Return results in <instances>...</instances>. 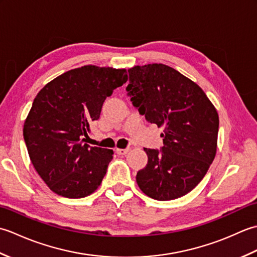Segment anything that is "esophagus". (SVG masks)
<instances>
[{
    "label": "esophagus",
    "instance_id": "1",
    "mask_svg": "<svg viewBox=\"0 0 257 257\" xmlns=\"http://www.w3.org/2000/svg\"><path fill=\"white\" fill-rule=\"evenodd\" d=\"M128 151H129V148H125V149H116V152L118 155H121V156H124V155H127L128 154Z\"/></svg>",
    "mask_w": 257,
    "mask_h": 257
}]
</instances>
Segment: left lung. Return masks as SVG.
I'll list each match as a JSON object with an SVG mask.
<instances>
[{
	"mask_svg": "<svg viewBox=\"0 0 257 257\" xmlns=\"http://www.w3.org/2000/svg\"><path fill=\"white\" fill-rule=\"evenodd\" d=\"M128 96L146 120L163 128V147L145 148L147 166L138 171L143 192L159 201L189 193L214 160L219 114L192 80L163 64L128 69Z\"/></svg>",
	"mask_w": 257,
	"mask_h": 257,
	"instance_id": "obj_1",
	"label": "left lung"
}]
</instances>
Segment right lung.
I'll return each instance as SVG.
<instances>
[{
	"mask_svg": "<svg viewBox=\"0 0 257 257\" xmlns=\"http://www.w3.org/2000/svg\"><path fill=\"white\" fill-rule=\"evenodd\" d=\"M128 79L127 70L87 65L58 76L35 97L23 128L30 159L48 188L79 199L95 192L113 151L85 144L102 103Z\"/></svg>",
	"mask_w": 257,
	"mask_h": 257,
	"instance_id": "obj_1",
	"label": "right lung"
}]
</instances>
